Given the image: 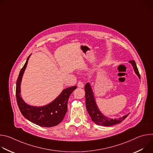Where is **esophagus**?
<instances>
[{
  "mask_svg": "<svg viewBox=\"0 0 153 153\" xmlns=\"http://www.w3.org/2000/svg\"><path fill=\"white\" fill-rule=\"evenodd\" d=\"M77 86L79 87V88H83L84 85H83V82H78V83H77Z\"/></svg>",
  "mask_w": 153,
  "mask_h": 153,
  "instance_id": "34e87169",
  "label": "esophagus"
}]
</instances>
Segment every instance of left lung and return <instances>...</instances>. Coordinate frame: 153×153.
Wrapping results in <instances>:
<instances>
[{"instance_id": "obj_1", "label": "left lung", "mask_w": 153, "mask_h": 153, "mask_svg": "<svg viewBox=\"0 0 153 153\" xmlns=\"http://www.w3.org/2000/svg\"><path fill=\"white\" fill-rule=\"evenodd\" d=\"M129 63L132 65L135 73L139 77V79H140V76L135 61L129 60ZM85 101H86V110L89 115L90 116L91 120L96 124L98 125L106 126L116 125L122 122L124 119H125V118L129 114V113L128 114H126L121 117H119V119H114L104 116L100 112L97 105L91 84L89 82L86 83L85 86Z\"/></svg>"}]
</instances>
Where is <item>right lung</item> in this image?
Returning a JSON list of instances; mask_svg holds the SVG:
<instances>
[{
	"instance_id": "1",
	"label": "right lung",
	"mask_w": 153,
	"mask_h": 153,
	"mask_svg": "<svg viewBox=\"0 0 153 153\" xmlns=\"http://www.w3.org/2000/svg\"><path fill=\"white\" fill-rule=\"evenodd\" d=\"M31 55L28 56L24 66L21 69L17 80L16 96L18 106L22 114L32 123L42 127L56 126L63 120L67 111L69 97L77 86L64 89L54 100L46 105L35 106L27 104L21 97L20 85Z\"/></svg>"
}]
</instances>
